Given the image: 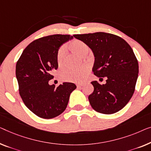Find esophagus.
<instances>
[{
  "label": "esophagus",
  "mask_w": 151,
  "mask_h": 151,
  "mask_svg": "<svg viewBox=\"0 0 151 151\" xmlns=\"http://www.w3.org/2000/svg\"><path fill=\"white\" fill-rule=\"evenodd\" d=\"M76 86H77L78 88H80V87H82L83 86L82 84H76Z\"/></svg>",
  "instance_id": "esophagus-1"
}]
</instances>
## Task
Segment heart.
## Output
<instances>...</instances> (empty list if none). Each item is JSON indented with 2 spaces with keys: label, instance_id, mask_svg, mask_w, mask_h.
Returning a JSON list of instances; mask_svg holds the SVG:
<instances>
[{
  "label": "heart",
  "instance_id": "1",
  "mask_svg": "<svg viewBox=\"0 0 151 151\" xmlns=\"http://www.w3.org/2000/svg\"><path fill=\"white\" fill-rule=\"evenodd\" d=\"M70 47L73 52L79 55L84 56L86 55L89 51V47L86 43L80 40H73L70 43ZM66 54V47L65 45L61 46L57 52V62L58 65H62ZM88 73L87 67H82L78 69L65 68L60 73V77L65 81L73 82H81L84 81Z\"/></svg>",
  "mask_w": 151,
  "mask_h": 151
}]
</instances>
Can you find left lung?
Instances as JSON below:
<instances>
[{
	"mask_svg": "<svg viewBox=\"0 0 151 151\" xmlns=\"http://www.w3.org/2000/svg\"><path fill=\"white\" fill-rule=\"evenodd\" d=\"M73 37L86 43L93 52L94 74L107 78L103 85L97 81L91 82L94 91L88 100L92 108L105 114L119 112L133 96L138 77V63L132 48L123 39L106 32Z\"/></svg>",
	"mask_w": 151,
	"mask_h": 151,
	"instance_id": "obj_1",
	"label": "left lung"
}]
</instances>
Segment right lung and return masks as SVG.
Here are the masks:
<instances>
[{
  "label": "right lung",
  "mask_w": 151,
  "mask_h": 151,
  "mask_svg": "<svg viewBox=\"0 0 151 151\" xmlns=\"http://www.w3.org/2000/svg\"><path fill=\"white\" fill-rule=\"evenodd\" d=\"M69 35H53L30 43L17 60L16 78L19 95L35 114L50 119L64 112L75 84L63 82L57 88L49 84L52 71L57 69V52L63 43L73 39Z\"/></svg>",
  "instance_id": "add662e5"
}]
</instances>
